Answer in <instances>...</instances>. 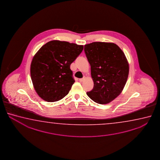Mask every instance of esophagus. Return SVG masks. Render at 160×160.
Segmentation results:
<instances>
[{
	"label": "esophagus",
	"mask_w": 160,
	"mask_h": 160,
	"mask_svg": "<svg viewBox=\"0 0 160 160\" xmlns=\"http://www.w3.org/2000/svg\"><path fill=\"white\" fill-rule=\"evenodd\" d=\"M84 78H85L83 77V78H82L79 79V82H83L84 81Z\"/></svg>",
	"instance_id": "obj_1"
}]
</instances>
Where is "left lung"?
Instances as JSON below:
<instances>
[{"mask_svg":"<svg viewBox=\"0 0 160 160\" xmlns=\"http://www.w3.org/2000/svg\"><path fill=\"white\" fill-rule=\"evenodd\" d=\"M94 86L87 95L99 104L114 100L122 92L129 74V63L115 43L93 42L84 45Z\"/></svg>","mask_w":160,"mask_h":160,"instance_id":"1","label":"left lung"}]
</instances>
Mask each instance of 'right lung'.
Returning a JSON list of instances; mask_svg holds the SVG:
<instances>
[{
  "instance_id": "obj_1",
  "label": "right lung",
  "mask_w": 160,
  "mask_h": 160,
  "mask_svg": "<svg viewBox=\"0 0 160 160\" xmlns=\"http://www.w3.org/2000/svg\"><path fill=\"white\" fill-rule=\"evenodd\" d=\"M83 49V45L52 40L36 53L30 73L36 92L42 100L55 102L68 95L75 82L70 65Z\"/></svg>"
}]
</instances>
